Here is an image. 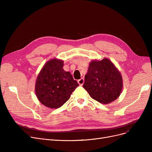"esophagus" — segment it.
Returning <instances> with one entry per match:
<instances>
[{
	"label": "esophagus",
	"instance_id": "esophagus-1",
	"mask_svg": "<svg viewBox=\"0 0 152 152\" xmlns=\"http://www.w3.org/2000/svg\"><path fill=\"white\" fill-rule=\"evenodd\" d=\"M84 80L83 78H81L80 79H79V80L77 81L78 84L80 85V86H83V84H84Z\"/></svg>",
	"mask_w": 152,
	"mask_h": 152
}]
</instances>
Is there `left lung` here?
Instances as JSON below:
<instances>
[{
	"instance_id": "1",
	"label": "left lung",
	"mask_w": 152,
	"mask_h": 152,
	"mask_svg": "<svg viewBox=\"0 0 152 152\" xmlns=\"http://www.w3.org/2000/svg\"><path fill=\"white\" fill-rule=\"evenodd\" d=\"M83 87L92 99L107 104L119 96L123 79L120 73L108 59L93 60L85 76Z\"/></svg>"
}]
</instances>
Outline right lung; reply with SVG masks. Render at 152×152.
Listing matches in <instances>:
<instances>
[{"label": "right lung", "mask_w": 152, "mask_h": 152, "mask_svg": "<svg viewBox=\"0 0 152 152\" xmlns=\"http://www.w3.org/2000/svg\"><path fill=\"white\" fill-rule=\"evenodd\" d=\"M63 66L62 60L52 59L46 63L37 78V97L44 105L50 108L61 107L79 86Z\"/></svg>", "instance_id": "add662e5"}]
</instances>
